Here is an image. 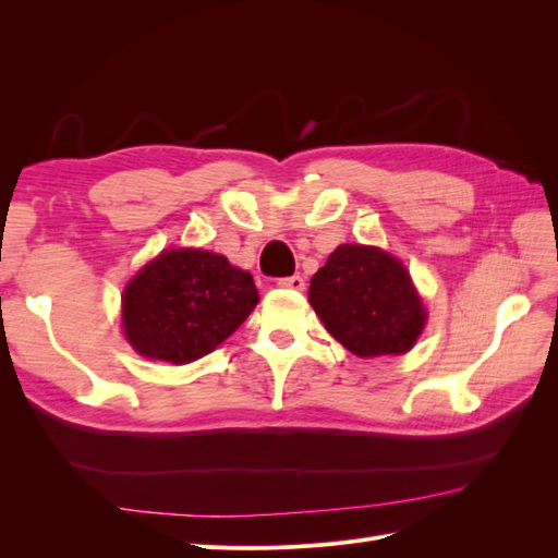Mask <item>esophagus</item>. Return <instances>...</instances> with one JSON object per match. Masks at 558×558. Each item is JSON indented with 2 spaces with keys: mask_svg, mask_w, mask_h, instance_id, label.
Listing matches in <instances>:
<instances>
[{
  "mask_svg": "<svg viewBox=\"0 0 558 558\" xmlns=\"http://www.w3.org/2000/svg\"><path fill=\"white\" fill-rule=\"evenodd\" d=\"M281 289H291V291H302L305 289V279H302L300 275H293V277H283L277 281Z\"/></svg>",
  "mask_w": 558,
  "mask_h": 558,
  "instance_id": "34e87169",
  "label": "esophagus"
}]
</instances>
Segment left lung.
Instances as JSON below:
<instances>
[{
    "label": "left lung",
    "instance_id": "1",
    "mask_svg": "<svg viewBox=\"0 0 558 558\" xmlns=\"http://www.w3.org/2000/svg\"><path fill=\"white\" fill-rule=\"evenodd\" d=\"M310 305L335 340L361 359L410 351L426 326L410 272L377 246H337L310 281Z\"/></svg>",
    "mask_w": 558,
    "mask_h": 558
}]
</instances>
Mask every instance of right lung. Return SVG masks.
I'll return each mask as SVG.
<instances>
[{
	"instance_id": "obj_1",
	"label": "right lung",
	"mask_w": 558,
	"mask_h": 558,
	"mask_svg": "<svg viewBox=\"0 0 558 558\" xmlns=\"http://www.w3.org/2000/svg\"><path fill=\"white\" fill-rule=\"evenodd\" d=\"M258 305L253 277L226 256L167 248L123 291V332L144 359L185 365L207 356Z\"/></svg>"
}]
</instances>
